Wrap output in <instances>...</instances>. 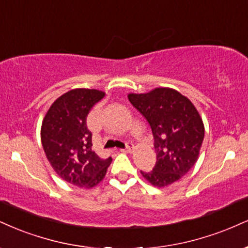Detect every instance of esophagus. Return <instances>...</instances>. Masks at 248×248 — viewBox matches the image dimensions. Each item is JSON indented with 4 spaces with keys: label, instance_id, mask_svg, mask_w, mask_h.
<instances>
[{
    "label": "esophagus",
    "instance_id": "34e87169",
    "mask_svg": "<svg viewBox=\"0 0 248 248\" xmlns=\"http://www.w3.org/2000/svg\"><path fill=\"white\" fill-rule=\"evenodd\" d=\"M134 145L133 143H127V147L124 149H121V151H124V153H132Z\"/></svg>",
    "mask_w": 248,
    "mask_h": 248
}]
</instances>
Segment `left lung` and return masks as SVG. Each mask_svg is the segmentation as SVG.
Here are the masks:
<instances>
[{"label": "left lung", "mask_w": 248, "mask_h": 248, "mask_svg": "<svg viewBox=\"0 0 248 248\" xmlns=\"http://www.w3.org/2000/svg\"><path fill=\"white\" fill-rule=\"evenodd\" d=\"M144 116L154 135L157 162L142 175L151 185L165 187L178 181L195 165L204 137V126L192 101L170 88L128 94Z\"/></svg>", "instance_id": "1"}]
</instances>
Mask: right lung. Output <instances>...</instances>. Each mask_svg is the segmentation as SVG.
<instances>
[{
	"mask_svg": "<svg viewBox=\"0 0 248 248\" xmlns=\"http://www.w3.org/2000/svg\"><path fill=\"white\" fill-rule=\"evenodd\" d=\"M105 92L74 89L59 97L45 115L41 143L47 159L63 180L91 188L103 180L112 158H100L92 150V133L86 118Z\"/></svg>",
	"mask_w": 248,
	"mask_h": 248,
	"instance_id": "right-lung-1",
	"label": "right lung"
}]
</instances>
